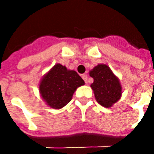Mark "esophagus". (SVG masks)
I'll list each match as a JSON object with an SVG mask.
<instances>
[{
	"instance_id": "1",
	"label": "esophagus",
	"mask_w": 154,
	"mask_h": 154,
	"mask_svg": "<svg viewBox=\"0 0 154 154\" xmlns=\"http://www.w3.org/2000/svg\"><path fill=\"white\" fill-rule=\"evenodd\" d=\"M82 77L83 78V80L85 81V82L87 83V78H88V77H87V74H82Z\"/></svg>"
}]
</instances>
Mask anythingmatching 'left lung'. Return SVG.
<instances>
[{"mask_svg":"<svg viewBox=\"0 0 154 154\" xmlns=\"http://www.w3.org/2000/svg\"><path fill=\"white\" fill-rule=\"evenodd\" d=\"M93 78L91 87L100 106L110 108L122 96V87L118 77L106 64L100 63L89 72Z\"/></svg>","mask_w":154,"mask_h":154,"instance_id":"left-lung-1","label":"left lung"}]
</instances>
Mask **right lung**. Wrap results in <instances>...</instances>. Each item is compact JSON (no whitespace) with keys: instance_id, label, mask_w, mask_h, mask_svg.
<instances>
[{"instance_id":"right-lung-1","label":"right lung","mask_w":154,"mask_h":154,"mask_svg":"<svg viewBox=\"0 0 154 154\" xmlns=\"http://www.w3.org/2000/svg\"><path fill=\"white\" fill-rule=\"evenodd\" d=\"M84 84L77 72L57 63L42 77L38 90L45 103L57 110L65 106L72 100L77 87Z\"/></svg>"}]
</instances>
